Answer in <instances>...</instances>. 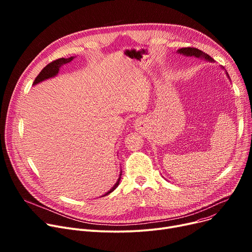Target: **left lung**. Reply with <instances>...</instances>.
<instances>
[{
  "label": "left lung",
  "mask_w": 252,
  "mask_h": 252,
  "mask_svg": "<svg viewBox=\"0 0 252 252\" xmlns=\"http://www.w3.org/2000/svg\"><path fill=\"white\" fill-rule=\"evenodd\" d=\"M178 53L179 54H182V55H185V56H194V57H197V58H202V59H205V60H208V61H213V58H211L208 54H206V53L202 52L201 50L199 49H196V48H191V47H188V48H182V49H179L178 50ZM228 77H229V74L228 72H226Z\"/></svg>",
  "instance_id": "obj_1"
}]
</instances>
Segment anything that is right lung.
<instances>
[{"label":"right lung","instance_id":"add662e5","mask_svg":"<svg viewBox=\"0 0 252 252\" xmlns=\"http://www.w3.org/2000/svg\"><path fill=\"white\" fill-rule=\"evenodd\" d=\"M73 58H74V57L72 56V57H69V58H60V59H57V60H55V61H52L51 63H49V64L46 66V67H44V68L42 69L41 72L38 73V75L35 77V79H34V82H33L32 85H36V84L41 83V82L45 81V79H48V78H50V77H54L55 75L58 74L59 68L61 67V66L64 65V64H66V63L70 62L71 60H73ZM121 178H122V173L119 174V178H118L117 182L115 183L114 186H113L107 193L104 194L103 196H106V195L110 194L112 191H114V190L117 188V186L119 185V182H121Z\"/></svg>","mask_w":252,"mask_h":252}]
</instances>
